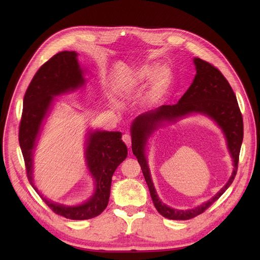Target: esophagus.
I'll use <instances>...</instances> for the list:
<instances>
[{"label": "esophagus", "mask_w": 260, "mask_h": 260, "mask_svg": "<svg viewBox=\"0 0 260 260\" xmlns=\"http://www.w3.org/2000/svg\"><path fill=\"white\" fill-rule=\"evenodd\" d=\"M122 141L124 142V144L127 146V147H131V145H132V137H131V135H128V134H124V135H122Z\"/></svg>", "instance_id": "34e87169"}]
</instances>
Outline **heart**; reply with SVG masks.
Returning a JSON list of instances; mask_svg holds the SVG:
<instances>
[{
	"label": "heart",
	"instance_id": "heart-1",
	"mask_svg": "<svg viewBox=\"0 0 260 260\" xmlns=\"http://www.w3.org/2000/svg\"><path fill=\"white\" fill-rule=\"evenodd\" d=\"M160 72V68L157 64H150L143 67L135 76V80L137 83L149 82L156 78L158 73ZM171 79V72L169 69L161 70L159 76L155 80V83L152 87V90L149 94V101L151 103H155L161 99L165 93V88Z\"/></svg>",
	"mask_w": 260,
	"mask_h": 260
}]
</instances>
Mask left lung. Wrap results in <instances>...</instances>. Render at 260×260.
I'll return each mask as SVG.
<instances>
[{"mask_svg":"<svg viewBox=\"0 0 260 260\" xmlns=\"http://www.w3.org/2000/svg\"><path fill=\"white\" fill-rule=\"evenodd\" d=\"M197 74L192 84L175 105H165L155 111L138 116L132 125V149L141 166V170L149 188L154 207L160 215L172 220H188L204 213L213 205L233 183L239 165L240 150L244 136L241 110L236 94L229 81L215 66L199 57L193 58ZM198 112L212 117L224 129L229 149L234 159L235 169L226 186L213 199L190 210H175L158 199L143 155L146 139L162 121H174L186 114Z\"/></svg>","mask_w":260,"mask_h":260,"instance_id":"8db88e82","label":"left lung"}]
</instances>
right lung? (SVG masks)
Listing matches in <instances>:
<instances>
[{"label": "right lung", "instance_id": "add662e5", "mask_svg": "<svg viewBox=\"0 0 260 260\" xmlns=\"http://www.w3.org/2000/svg\"><path fill=\"white\" fill-rule=\"evenodd\" d=\"M76 57L75 51H61L53 55L37 71L23 98L18 140L27 179L37 192L31 176L35 142L53 98L84 84L83 73ZM85 153L87 166L95 180L94 194L86 203L76 207H64L47 201L38 192L55 214L72 220L94 218L107 208L112 176L125 159L127 148L119 132H94L89 135Z\"/></svg>", "mask_w": 260, "mask_h": 260}]
</instances>
